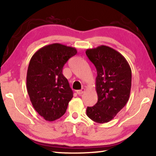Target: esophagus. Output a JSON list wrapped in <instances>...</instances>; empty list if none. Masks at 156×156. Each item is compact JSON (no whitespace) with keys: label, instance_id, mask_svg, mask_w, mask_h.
<instances>
[{"label":"esophagus","instance_id":"1","mask_svg":"<svg viewBox=\"0 0 156 156\" xmlns=\"http://www.w3.org/2000/svg\"><path fill=\"white\" fill-rule=\"evenodd\" d=\"M84 92H85V88H81V90H78L77 91H76V93H77V94L80 95H82Z\"/></svg>","mask_w":156,"mask_h":156}]
</instances>
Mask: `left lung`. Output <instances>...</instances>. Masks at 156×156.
Instances as JSON below:
<instances>
[{
    "label": "left lung",
    "mask_w": 156,
    "mask_h": 156,
    "mask_svg": "<svg viewBox=\"0 0 156 156\" xmlns=\"http://www.w3.org/2000/svg\"><path fill=\"white\" fill-rule=\"evenodd\" d=\"M97 70L95 88L98 102L88 107L86 115L98 123H107L125 107L130 98L132 71L123 55L100 45L86 51Z\"/></svg>",
    "instance_id": "obj_1"
}]
</instances>
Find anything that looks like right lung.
<instances>
[{
    "label": "right lung",
    "instance_id": "right-lung-1",
    "mask_svg": "<svg viewBox=\"0 0 156 156\" xmlns=\"http://www.w3.org/2000/svg\"><path fill=\"white\" fill-rule=\"evenodd\" d=\"M75 48L54 43L40 48L28 65L26 88L33 107L46 121H54L66 113L73 92L62 71Z\"/></svg>",
    "mask_w": 156,
    "mask_h": 156
}]
</instances>
